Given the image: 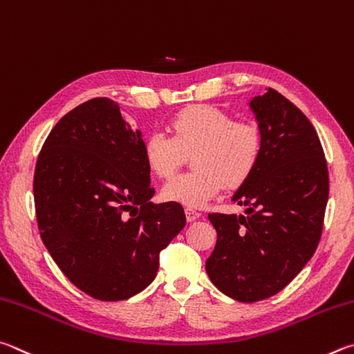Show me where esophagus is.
Returning a JSON list of instances; mask_svg holds the SVG:
<instances>
[{
    "instance_id": "obj_1",
    "label": "esophagus",
    "mask_w": 354,
    "mask_h": 354,
    "mask_svg": "<svg viewBox=\"0 0 354 354\" xmlns=\"http://www.w3.org/2000/svg\"><path fill=\"white\" fill-rule=\"evenodd\" d=\"M185 214H187V221H188V222H193V221H196V219H199L201 216H202L201 212H197V209L189 208V207L185 208Z\"/></svg>"
}]
</instances>
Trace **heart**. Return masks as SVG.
I'll return each instance as SVG.
<instances>
[{"mask_svg": "<svg viewBox=\"0 0 354 354\" xmlns=\"http://www.w3.org/2000/svg\"><path fill=\"white\" fill-rule=\"evenodd\" d=\"M169 136L153 132L142 155L149 169L167 178L191 155L193 171L171 178L163 187L166 201L202 207L225 188H239L255 172L263 153V133L255 122L233 118L209 105H193L171 118Z\"/></svg>", "mask_w": 354, "mask_h": 354, "instance_id": "1", "label": "heart"}]
</instances>
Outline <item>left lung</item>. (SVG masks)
Wrapping results in <instances>:
<instances>
[{"label":"left lung","mask_w":354,"mask_h":354,"mask_svg":"<svg viewBox=\"0 0 354 354\" xmlns=\"http://www.w3.org/2000/svg\"><path fill=\"white\" fill-rule=\"evenodd\" d=\"M250 107L263 153L233 196L245 214H208L218 241L205 264L214 286L243 303L278 294L305 268L319 245L330 193L324 147L305 113L274 88Z\"/></svg>","instance_id":"1"}]
</instances>
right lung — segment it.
I'll use <instances>...</instances> for the list:
<instances>
[{
	"mask_svg": "<svg viewBox=\"0 0 354 354\" xmlns=\"http://www.w3.org/2000/svg\"><path fill=\"white\" fill-rule=\"evenodd\" d=\"M140 130L109 97L62 118L43 142L34 203L43 244L74 286L120 301L153 281L160 252L187 224L180 203H152Z\"/></svg>",
	"mask_w": 354,
	"mask_h": 354,
	"instance_id": "1",
	"label": "right lung"
}]
</instances>
